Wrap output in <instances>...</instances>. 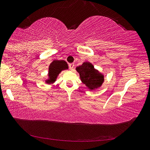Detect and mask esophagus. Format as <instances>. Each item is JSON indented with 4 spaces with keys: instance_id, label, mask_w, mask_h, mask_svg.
Here are the masks:
<instances>
[{
    "instance_id": "34e87169",
    "label": "esophagus",
    "mask_w": 150,
    "mask_h": 150,
    "mask_svg": "<svg viewBox=\"0 0 150 150\" xmlns=\"http://www.w3.org/2000/svg\"><path fill=\"white\" fill-rule=\"evenodd\" d=\"M68 66H69L70 69L71 70H72L74 67V63H70V64H69V65H68Z\"/></svg>"
}]
</instances>
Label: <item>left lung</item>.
Instances as JSON below:
<instances>
[{"mask_svg": "<svg viewBox=\"0 0 150 150\" xmlns=\"http://www.w3.org/2000/svg\"><path fill=\"white\" fill-rule=\"evenodd\" d=\"M76 70L80 74L81 81L91 90L100 87L103 82L104 76L96 70L90 62H83Z\"/></svg>", "mask_w": 150, "mask_h": 150, "instance_id": "left-lung-1", "label": "left lung"}]
</instances>
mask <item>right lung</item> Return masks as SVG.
Returning <instances> with one entry per match:
<instances>
[{
	"label": "right lung",
	"mask_w": 150,
	"mask_h": 150,
	"mask_svg": "<svg viewBox=\"0 0 150 150\" xmlns=\"http://www.w3.org/2000/svg\"><path fill=\"white\" fill-rule=\"evenodd\" d=\"M68 64L64 60H55L52 61L49 68V79L46 80V83H51L56 80L58 75L62 70L68 69Z\"/></svg>",
	"instance_id": "1"
}]
</instances>
